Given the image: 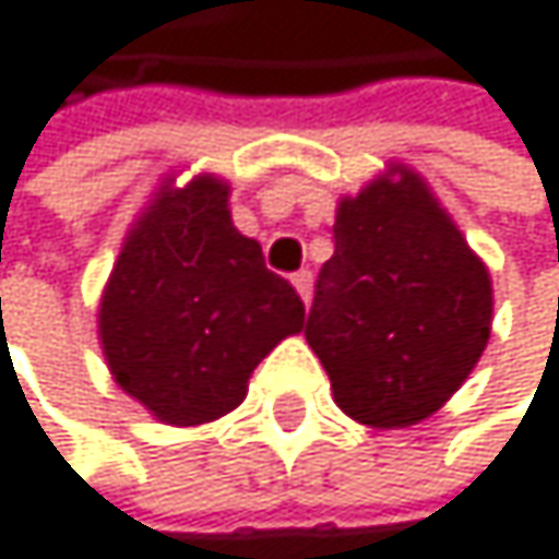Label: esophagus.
Wrapping results in <instances>:
<instances>
[{"instance_id": "34e87169", "label": "esophagus", "mask_w": 559, "mask_h": 559, "mask_svg": "<svg viewBox=\"0 0 559 559\" xmlns=\"http://www.w3.org/2000/svg\"><path fill=\"white\" fill-rule=\"evenodd\" d=\"M293 286H296V293L302 296V302H309V299H312V273H309V270L293 273Z\"/></svg>"}]
</instances>
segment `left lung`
<instances>
[{
    "label": "left lung",
    "instance_id": "8db88e82",
    "mask_svg": "<svg viewBox=\"0 0 559 559\" xmlns=\"http://www.w3.org/2000/svg\"><path fill=\"white\" fill-rule=\"evenodd\" d=\"M306 342L335 405L372 428L435 415L491 338V276L428 183L392 164L335 211Z\"/></svg>",
    "mask_w": 559,
    "mask_h": 559
}]
</instances>
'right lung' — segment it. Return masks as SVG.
<instances>
[{"label": "right lung", "instance_id": "add662e5", "mask_svg": "<svg viewBox=\"0 0 559 559\" xmlns=\"http://www.w3.org/2000/svg\"><path fill=\"white\" fill-rule=\"evenodd\" d=\"M227 197L211 174L167 180L124 237L98 309L115 382L180 428L234 412L253 369L306 322L296 289L234 227Z\"/></svg>", "mask_w": 559, "mask_h": 559}]
</instances>
